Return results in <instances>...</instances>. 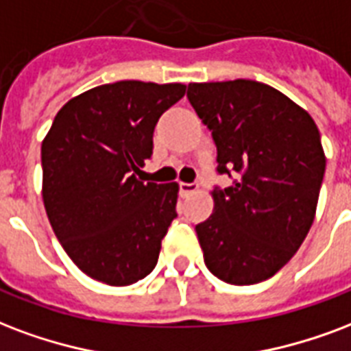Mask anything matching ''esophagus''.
<instances>
[{"mask_svg": "<svg viewBox=\"0 0 351 351\" xmlns=\"http://www.w3.org/2000/svg\"><path fill=\"white\" fill-rule=\"evenodd\" d=\"M199 189L197 184H187V182H180V193L182 195H189V193H195Z\"/></svg>", "mask_w": 351, "mask_h": 351, "instance_id": "34e87169", "label": "esophagus"}]
</instances>
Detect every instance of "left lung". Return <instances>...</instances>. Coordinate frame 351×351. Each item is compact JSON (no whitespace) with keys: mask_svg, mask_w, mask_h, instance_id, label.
Returning a JSON list of instances; mask_svg holds the SVG:
<instances>
[{"mask_svg":"<svg viewBox=\"0 0 351 351\" xmlns=\"http://www.w3.org/2000/svg\"><path fill=\"white\" fill-rule=\"evenodd\" d=\"M187 99L211 130L217 171L234 186L211 191L213 213L195 226L204 263L232 285L274 276L306 239L326 171L313 117L256 80L191 82Z\"/></svg>","mask_w":351,"mask_h":351,"instance_id":"obj_1","label":"left lung"}]
</instances>
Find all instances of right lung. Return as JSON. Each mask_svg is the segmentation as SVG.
<instances>
[{
    "label": "right lung",
    "instance_id": "right-lung-1",
    "mask_svg": "<svg viewBox=\"0 0 351 351\" xmlns=\"http://www.w3.org/2000/svg\"><path fill=\"white\" fill-rule=\"evenodd\" d=\"M186 84L119 80L69 99L42 141V197L53 232L80 271L108 285L156 267L176 217L178 184L138 178L158 119Z\"/></svg>",
    "mask_w": 351,
    "mask_h": 351
}]
</instances>
